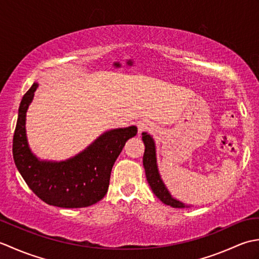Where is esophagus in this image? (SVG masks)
Listing matches in <instances>:
<instances>
[{"label": "esophagus", "mask_w": 259, "mask_h": 259, "mask_svg": "<svg viewBox=\"0 0 259 259\" xmlns=\"http://www.w3.org/2000/svg\"><path fill=\"white\" fill-rule=\"evenodd\" d=\"M151 129H152V124H151V122H149V121L142 120V121H139V122H138L139 134L144 133V131H147V130H151Z\"/></svg>", "instance_id": "esophagus-1"}]
</instances>
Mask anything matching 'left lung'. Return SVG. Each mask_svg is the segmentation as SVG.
I'll return each instance as SVG.
<instances>
[{"instance_id": "1", "label": "left lung", "mask_w": 259, "mask_h": 259, "mask_svg": "<svg viewBox=\"0 0 259 259\" xmlns=\"http://www.w3.org/2000/svg\"><path fill=\"white\" fill-rule=\"evenodd\" d=\"M142 141H144L146 147L144 153V167L146 171V177L153 194H155L164 205L171 206L174 208H189L190 205H186V203L174 198L171 194H170V191L168 190L166 185H164L157 164L155 140H153V138L149 134L142 133Z\"/></svg>"}]
</instances>
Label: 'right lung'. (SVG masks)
<instances>
[{"label": "right lung", "mask_w": 259, "mask_h": 259, "mask_svg": "<svg viewBox=\"0 0 259 259\" xmlns=\"http://www.w3.org/2000/svg\"><path fill=\"white\" fill-rule=\"evenodd\" d=\"M38 83L22 98L13 137L15 166L30 189L48 205L82 208L106 196L113 164L125 142L137 135L136 125L111 129L67 160H43L32 152L26 137V111Z\"/></svg>", "instance_id": "right-lung-1"}]
</instances>
